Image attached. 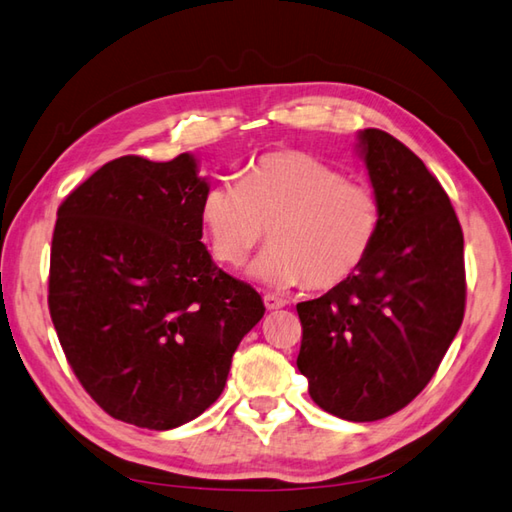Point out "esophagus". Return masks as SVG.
I'll return each instance as SVG.
<instances>
[{
    "instance_id": "esophagus-1",
    "label": "esophagus",
    "mask_w": 512,
    "mask_h": 512,
    "mask_svg": "<svg viewBox=\"0 0 512 512\" xmlns=\"http://www.w3.org/2000/svg\"><path fill=\"white\" fill-rule=\"evenodd\" d=\"M288 302L284 297H279V295H273V293H268V295H264V306L268 308V310H277V308H284Z\"/></svg>"
}]
</instances>
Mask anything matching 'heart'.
Segmentation results:
<instances>
[{
    "mask_svg": "<svg viewBox=\"0 0 512 512\" xmlns=\"http://www.w3.org/2000/svg\"><path fill=\"white\" fill-rule=\"evenodd\" d=\"M270 244L250 275L273 286L328 290L366 264L382 228L375 190L302 150H275L250 162L239 182L222 179L199 202L204 242L219 264L242 266Z\"/></svg>",
    "mask_w": 512,
    "mask_h": 512,
    "instance_id": "b5f03b06",
    "label": "heart"
}]
</instances>
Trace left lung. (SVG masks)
Wrapping results in <instances>:
<instances>
[{
	"instance_id": "1",
	"label": "left lung",
	"mask_w": 512,
	"mask_h": 512,
	"mask_svg": "<svg viewBox=\"0 0 512 512\" xmlns=\"http://www.w3.org/2000/svg\"><path fill=\"white\" fill-rule=\"evenodd\" d=\"M359 153L382 206L373 253L348 282L297 304V368L326 413L377 422L437 373L464 319V233L437 177L379 128Z\"/></svg>"
}]
</instances>
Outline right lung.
<instances>
[{"label":"right lung","instance_id":"right-lung-1","mask_svg":"<svg viewBox=\"0 0 512 512\" xmlns=\"http://www.w3.org/2000/svg\"><path fill=\"white\" fill-rule=\"evenodd\" d=\"M206 188L190 153L126 155L57 210L50 319L79 384L126 424L170 430L202 415L264 317L257 290L217 268L202 244Z\"/></svg>","mask_w":512,"mask_h":512}]
</instances>
